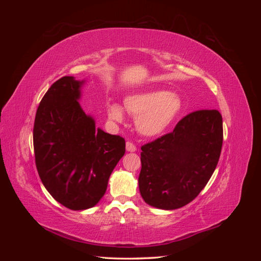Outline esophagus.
Returning <instances> with one entry per match:
<instances>
[{"label":"esophagus","mask_w":261,"mask_h":261,"mask_svg":"<svg viewBox=\"0 0 261 261\" xmlns=\"http://www.w3.org/2000/svg\"><path fill=\"white\" fill-rule=\"evenodd\" d=\"M126 150H127V151H129V152H134V151H136V150H137V147H136V145H134L133 143H130V141H127V143H126Z\"/></svg>","instance_id":"esophagus-1"}]
</instances>
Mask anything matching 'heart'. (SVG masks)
Masks as SVG:
<instances>
[{"label":"heart","mask_w":261,"mask_h":261,"mask_svg":"<svg viewBox=\"0 0 261 261\" xmlns=\"http://www.w3.org/2000/svg\"><path fill=\"white\" fill-rule=\"evenodd\" d=\"M125 110L136 116L137 129L146 136H155L162 133L174 120L180 110V100L174 93L152 90L126 97ZM109 118L122 122L124 112L122 107L111 103L108 107Z\"/></svg>","instance_id":"obj_1"}]
</instances>
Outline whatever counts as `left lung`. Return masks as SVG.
<instances>
[{
    "label": "left lung",
    "instance_id": "8db88e82",
    "mask_svg": "<svg viewBox=\"0 0 261 261\" xmlns=\"http://www.w3.org/2000/svg\"><path fill=\"white\" fill-rule=\"evenodd\" d=\"M222 143V115L218 110L187 114L173 132L141 147V197L159 209L186 206L215 172Z\"/></svg>",
    "mask_w": 261,
    "mask_h": 261
}]
</instances>
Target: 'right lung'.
Listing matches in <instances>:
<instances>
[{
    "label": "right lung",
    "mask_w": 261,
    "mask_h": 261,
    "mask_svg": "<svg viewBox=\"0 0 261 261\" xmlns=\"http://www.w3.org/2000/svg\"><path fill=\"white\" fill-rule=\"evenodd\" d=\"M84 81L64 76L45 92L34 125L36 167L53 198L85 210L106 194L109 177L125 153V139L110 135L80 105Z\"/></svg>",
    "instance_id": "right-lung-1"
}]
</instances>
